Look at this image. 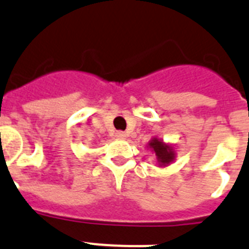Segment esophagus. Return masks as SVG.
Wrapping results in <instances>:
<instances>
[{"instance_id":"34e87169","label":"esophagus","mask_w":249,"mask_h":249,"mask_svg":"<svg viewBox=\"0 0 249 249\" xmlns=\"http://www.w3.org/2000/svg\"><path fill=\"white\" fill-rule=\"evenodd\" d=\"M115 135H116V138H120V139H124V138L126 137V134H125L124 131H116Z\"/></svg>"}]
</instances>
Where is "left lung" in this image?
<instances>
[{"mask_svg":"<svg viewBox=\"0 0 249 249\" xmlns=\"http://www.w3.org/2000/svg\"><path fill=\"white\" fill-rule=\"evenodd\" d=\"M149 146L155 151V155L158 157V159H159L161 165L170 163V161L174 159V153H173L172 149H170L169 146L164 145L163 142H159L158 139L151 140Z\"/></svg>","mask_w":249,"mask_h":249,"instance_id":"1","label":"left lung"}]
</instances>
